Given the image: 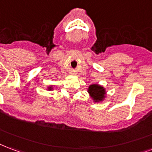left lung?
<instances>
[{
	"label": "left lung",
	"mask_w": 152,
	"mask_h": 152,
	"mask_svg": "<svg viewBox=\"0 0 152 152\" xmlns=\"http://www.w3.org/2000/svg\"><path fill=\"white\" fill-rule=\"evenodd\" d=\"M88 92L94 102L102 101L105 98V94H106L104 88L101 86L97 85V84H93V85L90 86Z\"/></svg>",
	"instance_id": "obj_1"
}]
</instances>
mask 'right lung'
I'll use <instances>...</instances> for the list:
<instances>
[{
	"label": "right lung",
	"mask_w": 152,
	"mask_h": 152,
	"mask_svg": "<svg viewBox=\"0 0 152 152\" xmlns=\"http://www.w3.org/2000/svg\"><path fill=\"white\" fill-rule=\"evenodd\" d=\"M52 89V87H49V90H51Z\"/></svg>",
	"instance_id": "right-lung-1"
}]
</instances>
